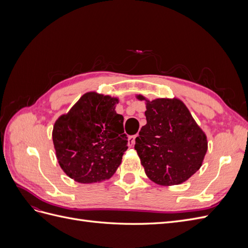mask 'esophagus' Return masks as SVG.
<instances>
[{
  "label": "esophagus",
  "mask_w": 248,
  "mask_h": 248,
  "mask_svg": "<svg viewBox=\"0 0 248 248\" xmlns=\"http://www.w3.org/2000/svg\"><path fill=\"white\" fill-rule=\"evenodd\" d=\"M138 138V134H136V136H131V137H129V139H128V141H129V145L132 147V146H134V144H136V139Z\"/></svg>",
  "instance_id": "34e87169"
}]
</instances>
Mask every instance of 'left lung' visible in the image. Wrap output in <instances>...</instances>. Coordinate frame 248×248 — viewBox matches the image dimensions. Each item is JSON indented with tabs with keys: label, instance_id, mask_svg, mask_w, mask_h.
I'll return each instance as SVG.
<instances>
[{
	"label": "left lung",
	"instance_id": "obj_1",
	"mask_svg": "<svg viewBox=\"0 0 248 248\" xmlns=\"http://www.w3.org/2000/svg\"><path fill=\"white\" fill-rule=\"evenodd\" d=\"M140 100H145L139 95ZM147 124L134 149L146 175L163 186L178 185L199 170L207 152L206 134L177 98L146 100Z\"/></svg>",
	"mask_w": 248,
	"mask_h": 248
}]
</instances>
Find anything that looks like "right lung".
<instances>
[{
	"mask_svg": "<svg viewBox=\"0 0 248 248\" xmlns=\"http://www.w3.org/2000/svg\"><path fill=\"white\" fill-rule=\"evenodd\" d=\"M118 98L89 92L82 95L52 130L57 159L74 181L89 184L109 179L127 150Z\"/></svg>",
	"mask_w": 248,
	"mask_h": 248,
	"instance_id": "right-lung-1",
	"label": "right lung"
}]
</instances>
